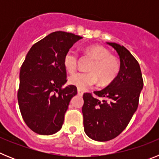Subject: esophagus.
Here are the masks:
<instances>
[{"label": "esophagus", "instance_id": "34e87169", "mask_svg": "<svg viewBox=\"0 0 159 159\" xmlns=\"http://www.w3.org/2000/svg\"><path fill=\"white\" fill-rule=\"evenodd\" d=\"M77 92H78V95H80V96H82V95H84V92H83L82 91H81V90H80V89H78V91H77Z\"/></svg>", "mask_w": 159, "mask_h": 159}]
</instances>
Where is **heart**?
Segmentation results:
<instances>
[{
	"label": "heart",
	"instance_id": "heart-1",
	"mask_svg": "<svg viewBox=\"0 0 159 159\" xmlns=\"http://www.w3.org/2000/svg\"><path fill=\"white\" fill-rule=\"evenodd\" d=\"M87 52L95 60L89 70L91 73H76L69 77L68 83L78 89L86 90L98 84L99 80L103 84L111 82L119 73L120 67L119 60L112 57L107 48L99 44L89 46ZM77 63L76 52L73 50L67 52L64 57V66L66 71L69 73L75 72Z\"/></svg>",
	"mask_w": 159,
	"mask_h": 159
}]
</instances>
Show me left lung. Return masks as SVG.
<instances>
[{"mask_svg": "<svg viewBox=\"0 0 159 159\" xmlns=\"http://www.w3.org/2000/svg\"><path fill=\"white\" fill-rule=\"evenodd\" d=\"M107 43L119 55V73L104 89L94 92L103 100L90 93L83 95L84 131L90 139L99 142L113 139L127 127L137 110L143 88L140 66L131 53L120 44Z\"/></svg>", "mask_w": 159, "mask_h": 159, "instance_id": "1", "label": "left lung"}]
</instances>
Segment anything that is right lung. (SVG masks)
<instances>
[{"mask_svg": "<svg viewBox=\"0 0 159 159\" xmlns=\"http://www.w3.org/2000/svg\"><path fill=\"white\" fill-rule=\"evenodd\" d=\"M83 37L65 32L50 33L32 45L20 71L17 99L24 121L36 134L50 135L61 129L76 87L67 82L64 57Z\"/></svg>", "mask_w": 159, "mask_h": 159, "instance_id": "add662e5", "label": "right lung"}]
</instances>
